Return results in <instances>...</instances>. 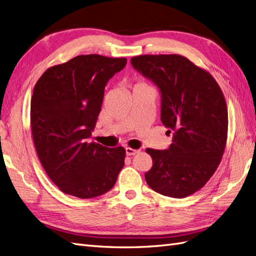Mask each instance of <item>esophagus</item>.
I'll return each mask as SVG.
<instances>
[{"mask_svg": "<svg viewBox=\"0 0 256 256\" xmlns=\"http://www.w3.org/2000/svg\"><path fill=\"white\" fill-rule=\"evenodd\" d=\"M138 150H134L131 147H126V154L127 156H134L136 154H138Z\"/></svg>", "mask_w": 256, "mask_h": 256, "instance_id": "esophagus-1", "label": "esophagus"}]
</instances>
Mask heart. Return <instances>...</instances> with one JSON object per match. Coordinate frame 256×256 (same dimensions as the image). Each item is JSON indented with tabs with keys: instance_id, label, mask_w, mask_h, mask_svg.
<instances>
[{
	"instance_id": "obj_1",
	"label": "heart",
	"mask_w": 256,
	"mask_h": 256,
	"mask_svg": "<svg viewBox=\"0 0 256 256\" xmlns=\"http://www.w3.org/2000/svg\"><path fill=\"white\" fill-rule=\"evenodd\" d=\"M141 84H144V83H141Z\"/></svg>"
}]
</instances>
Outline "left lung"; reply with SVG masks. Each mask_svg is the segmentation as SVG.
<instances>
[{
  "mask_svg": "<svg viewBox=\"0 0 256 256\" xmlns=\"http://www.w3.org/2000/svg\"><path fill=\"white\" fill-rule=\"evenodd\" d=\"M138 72L161 92V122L173 132L166 150L147 148L152 166L145 173L160 194L182 198L203 188L220 164L228 140L226 102L214 76L178 54L131 58Z\"/></svg>",
  "mask_w": 256,
  "mask_h": 256,
  "instance_id": "8db88e82",
  "label": "left lung"
}]
</instances>
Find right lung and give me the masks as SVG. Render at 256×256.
I'll use <instances>...</instances> for the list:
<instances>
[{"mask_svg": "<svg viewBox=\"0 0 256 256\" xmlns=\"http://www.w3.org/2000/svg\"><path fill=\"white\" fill-rule=\"evenodd\" d=\"M126 58L78 56L38 79L30 100L37 156L50 180L69 196L92 198L109 191L125 164L126 150L88 142L104 88Z\"/></svg>", "mask_w": 256, "mask_h": 256, "instance_id": "right-lung-1", "label": "right lung"}]
</instances>
